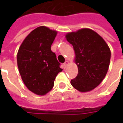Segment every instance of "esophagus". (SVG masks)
<instances>
[{"instance_id": "1", "label": "esophagus", "mask_w": 123, "mask_h": 123, "mask_svg": "<svg viewBox=\"0 0 123 123\" xmlns=\"http://www.w3.org/2000/svg\"><path fill=\"white\" fill-rule=\"evenodd\" d=\"M68 64H69V62L68 61H66L64 62V63H63V67H64V68H67Z\"/></svg>"}]
</instances>
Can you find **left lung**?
I'll return each mask as SVG.
<instances>
[{"label": "left lung", "instance_id": "8db88e82", "mask_svg": "<svg viewBox=\"0 0 123 123\" xmlns=\"http://www.w3.org/2000/svg\"><path fill=\"white\" fill-rule=\"evenodd\" d=\"M76 54L75 62L78 73L70 84L81 92L96 88L105 77L111 59L107 44L94 31L84 28L66 35Z\"/></svg>", "mask_w": 123, "mask_h": 123}]
</instances>
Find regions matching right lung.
Here are the masks:
<instances>
[{
    "label": "right lung",
    "mask_w": 123,
    "mask_h": 123,
    "mask_svg": "<svg viewBox=\"0 0 123 123\" xmlns=\"http://www.w3.org/2000/svg\"><path fill=\"white\" fill-rule=\"evenodd\" d=\"M56 31L38 27L25 37L17 54V63L25 86L37 95H44L53 88L55 78L61 72V64L51 47Z\"/></svg>",
    "instance_id": "add662e5"
}]
</instances>
